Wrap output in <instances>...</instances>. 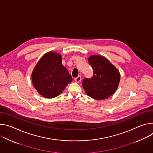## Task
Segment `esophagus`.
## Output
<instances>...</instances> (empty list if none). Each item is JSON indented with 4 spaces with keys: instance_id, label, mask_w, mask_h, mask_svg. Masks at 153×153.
Here are the masks:
<instances>
[{
    "instance_id": "34e87169",
    "label": "esophagus",
    "mask_w": 153,
    "mask_h": 153,
    "mask_svg": "<svg viewBox=\"0 0 153 153\" xmlns=\"http://www.w3.org/2000/svg\"><path fill=\"white\" fill-rule=\"evenodd\" d=\"M81 80V76H78L77 77H76L75 78V81L76 82H80Z\"/></svg>"
}]
</instances>
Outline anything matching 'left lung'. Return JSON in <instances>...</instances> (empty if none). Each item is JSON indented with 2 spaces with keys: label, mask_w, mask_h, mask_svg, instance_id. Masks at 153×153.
Instances as JSON below:
<instances>
[{
  "label": "left lung",
  "mask_w": 153,
  "mask_h": 153,
  "mask_svg": "<svg viewBox=\"0 0 153 153\" xmlns=\"http://www.w3.org/2000/svg\"><path fill=\"white\" fill-rule=\"evenodd\" d=\"M94 74L82 80V87L87 95L95 100H103L111 96L119 84V72L106 58L94 55L89 58Z\"/></svg>",
  "instance_id": "1"
}]
</instances>
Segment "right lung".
Masks as SVG:
<instances>
[{
    "mask_svg": "<svg viewBox=\"0 0 153 153\" xmlns=\"http://www.w3.org/2000/svg\"><path fill=\"white\" fill-rule=\"evenodd\" d=\"M33 86L38 93L45 98L58 96L72 81L66 68L62 64V57L50 52L39 61L31 75Z\"/></svg>",
    "mask_w": 153,
    "mask_h": 153,
    "instance_id": "obj_1",
    "label": "right lung"
}]
</instances>
